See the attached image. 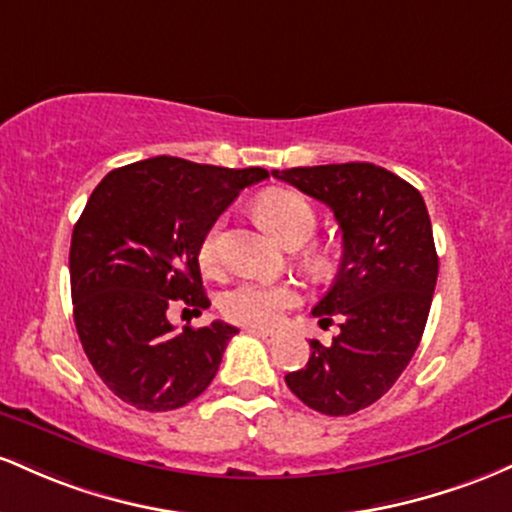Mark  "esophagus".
Listing matches in <instances>:
<instances>
[{
    "label": "esophagus",
    "mask_w": 512,
    "mask_h": 512,
    "mask_svg": "<svg viewBox=\"0 0 512 512\" xmlns=\"http://www.w3.org/2000/svg\"><path fill=\"white\" fill-rule=\"evenodd\" d=\"M249 333H254V336H258V338H261V341H266V343H275V341H278V338H280L278 331H271V329H254V326H251Z\"/></svg>",
    "instance_id": "obj_1"
}]
</instances>
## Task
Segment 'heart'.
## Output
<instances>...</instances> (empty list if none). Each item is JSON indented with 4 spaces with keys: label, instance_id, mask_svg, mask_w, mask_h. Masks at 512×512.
Returning a JSON list of instances; mask_svg holds the SVG:
<instances>
[{
    "label": "heart",
    "instance_id": "b5f03b06",
    "mask_svg": "<svg viewBox=\"0 0 512 512\" xmlns=\"http://www.w3.org/2000/svg\"><path fill=\"white\" fill-rule=\"evenodd\" d=\"M258 217L263 220L271 232L290 249H297L304 241H309L317 232V212L312 203L295 191L275 188V191L263 193L256 203ZM222 234H225V222L217 220L205 237L200 239L198 261L205 273H217L222 266ZM314 263L326 266L324 254H314ZM300 302V295L287 283H266V280H241L229 287L220 297V309L229 321L254 326V329H266V326L278 324L280 317L290 307Z\"/></svg>",
    "mask_w": 512,
    "mask_h": 512
}]
</instances>
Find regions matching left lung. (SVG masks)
Here are the masks:
<instances>
[{
  "mask_svg": "<svg viewBox=\"0 0 512 512\" xmlns=\"http://www.w3.org/2000/svg\"><path fill=\"white\" fill-rule=\"evenodd\" d=\"M275 179L329 205L343 234L336 280L312 309L341 319L331 346L309 341V363L285 382L309 409L350 416L392 389L426 329L438 254L423 195L367 162L295 166Z\"/></svg>",
  "mask_w": 512,
  "mask_h": 512,
  "instance_id": "obj_1",
  "label": "left lung"
}]
</instances>
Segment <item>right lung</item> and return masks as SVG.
<instances>
[{"label": "right lung", "instance_id": "add662e5", "mask_svg": "<svg viewBox=\"0 0 512 512\" xmlns=\"http://www.w3.org/2000/svg\"><path fill=\"white\" fill-rule=\"evenodd\" d=\"M261 166L225 169L179 157L120 166L94 188L70 246L74 324L96 375L125 404L174 411L208 389L237 326L169 321L174 304L210 307L200 239ZM186 312V309H183Z\"/></svg>", "mask_w": 512, "mask_h": 512}]
</instances>
